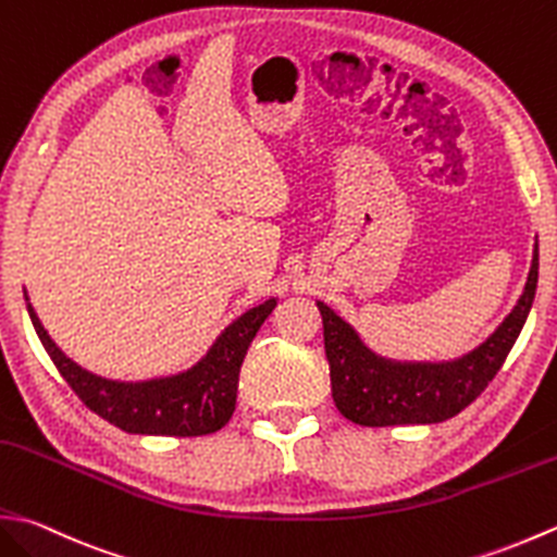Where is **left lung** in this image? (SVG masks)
Instances as JSON below:
<instances>
[{"instance_id": "obj_1", "label": "left lung", "mask_w": 557, "mask_h": 557, "mask_svg": "<svg viewBox=\"0 0 557 557\" xmlns=\"http://www.w3.org/2000/svg\"><path fill=\"white\" fill-rule=\"evenodd\" d=\"M539 285V244L524 294L503 325L454 362H394L379 357L362 343L350 323L319 301L323 319L325 357L331 364V388L337 410L355 424L388 428V424L444 422L471 406L483 394L524 329Z\"/></svg>"}]
</instances>
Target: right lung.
<instances>
[{
	"label": "right lung",
	"instance_id": "1",
	"mask_svg": "<svg viewBox=\"0 0 557 557\" xmlns=\"http://www.w3.org/2000/svg\"><path fill=\"white\" fill-rule=\"evenodd\" d=\"M26 297V292H24ZM28 301V297H26ZM275 299L224 329L198 364L176 376L151 381H111L86 372L52 343L40 319L26 304L42 347L58 367V372L72 386L76 396L96 416L129 434H159V437H200L222 430L234 416L238 372H242L248 345L268 315L275 309Z\"/></svg>",
	"mask_w": 557,
	"mask_h": 557
}]
</instances>
